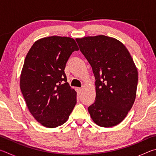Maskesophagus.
Instances as JSON below:
<instances>
[{"instance_id":"esophagus-1","label":"esophagus","mask_w":156,"mask_h":156,"mask_svg":"<svg viewBox=\"0 0 156 156\" xmlns=\"http://www.w3.org/2000/svg\"><path fill=\"white\" fill-rule=\"evenodd\" d=\"M76 91H77V93L78 94H81V92H82V89L81 88H76Z\"/></svg>"}]
</instances>
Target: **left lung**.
<instances>
[{
	"instance_id": "8db88e82",
	"label": "left lung",
	"mask_w": 156,
	"mask_h": 156,
	"mask_svg": "<svg viewBox=\"0 0 156 156\" xmlns=\"http://www.w3.org/2000/svg\"><path fill=\"white\" fill-rule=\"evenodd\" d=\"M96 79L95 102L88 107L94 122L102 127L118 125L136 99L138 73L130 54L119 41L103 35L77 38Z\"/></svg>"
}]
</instances>
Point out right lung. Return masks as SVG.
Wrapping results in <instances>:
<instances>
[{
    "label": "right lung",
    "instance_id": "right-lung-1",
    "mask_svg": "<svg viewBox=\"0 0 156 156\" xmlns=\"http://www.w3.org/2000/svg\"><path fill=\"white\" fill-rule=\"evenodd\" d=\"M79 49L69 37L50 36L34 43L26 56L20 87L26 104L42 125L64 124L76 104V92L65 73L67 60Z\"/></svg>",
    "mask_w": 156,
    "mask_h": 156
}]
</instances>
